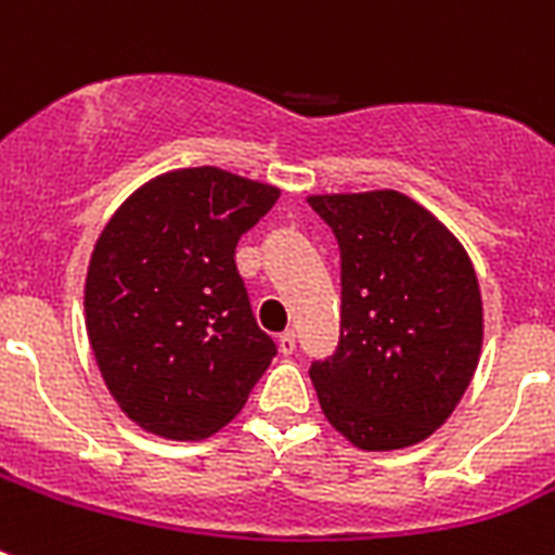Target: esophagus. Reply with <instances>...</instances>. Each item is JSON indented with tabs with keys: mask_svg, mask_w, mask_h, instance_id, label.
<instances>
[{
	"mask_svg": "<svg viewBox=\"0 0 555 555\" xmlns=\"http://www.w3.org/2000/svg\"><path fill=\"white\" fill-rule=\"evenodd\" d=\"M279 351L282 354H294L296 351V334L294 331H285V334H279Z\"/></svg>",
	"mask_w": 555,
	"mask_h": 555,
	"instance_id": "esophagus-1",
	"label": "esophagus"
}]
</instances>
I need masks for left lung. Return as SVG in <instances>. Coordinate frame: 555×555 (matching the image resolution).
Here are the masks:
<instances>
[{"mask_svg": "<svg viewBox=\"0 0 555 555\" xmlns=\"http://www.w3.org/2000/svg\"><path fill=\"white\" fill-rule=\"evenodd\" d=\"M339 244L337 351L311 365L334 429L365 452L447 423L481 357V287L464 244L403 192L308 198Z\"/></svg>", "mask_w": 555, "mask_h": 555, "instance_id": "8db88e82", "label": "left lung"}]
</instances>
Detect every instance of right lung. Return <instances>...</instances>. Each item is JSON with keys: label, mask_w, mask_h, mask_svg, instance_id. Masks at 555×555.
<instances>
[{"label": "right lung", "mask_w": 555, "mask_h": 555, "mask_svg": "<svg viewBox=\"0 0 555 555\" xmlns=\"http://www.w3.org/2000/svg\"><path fill=\"white\" fill-rule=\"evenodd\" d=\"M276 198V186L227 169H172L103 227L86 273V331L108 395L141 429L209 438L276 357L235 268V244Z\"/></svg>", "instance_id": "add662e5"}]
</instances>
